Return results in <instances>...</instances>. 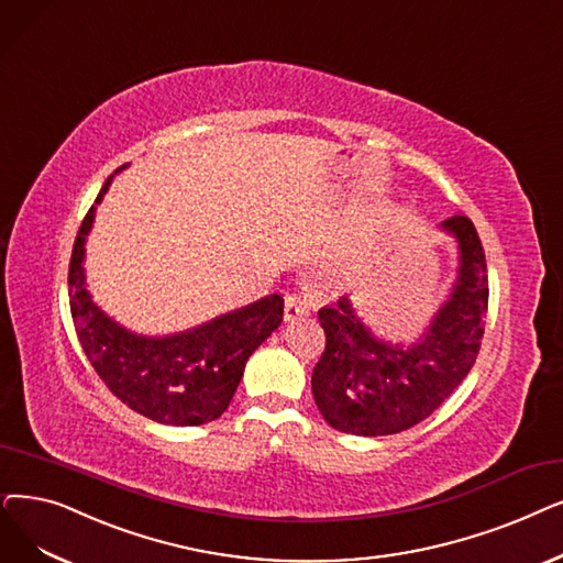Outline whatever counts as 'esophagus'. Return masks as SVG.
<instances>
[{"label": "esophagus", "instance_id": "obj_1", "mask_svg": "<svg viewBox=\"0 0 563 563\" xmlns=\"http://www.w3.org/2000/svg\"><path fill=\"white\" fill-rule=\"evenodd\" d=\"M308 314V301L301 295H287L285 297V322L301 320Z\"/></svg>", "mask_w": 563, "mask_h": 563}]
</instances>
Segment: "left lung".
<instances>
[{"instance_id": "left-lung-1", "label": "left lung", "mask_w": 563, "mask_h": 563, "mask_svg": "<svg viewBox=\"0 0 563 563\" xmlns=\"http://www.w3.org/2000/svg\"><path fill=\"white\" fill-rule=\"evenodd\" d=\"M439 230L457 243V276L417 340L375 335L350 297L317 312L327 347L312 371V396L331 428L361 437L413 428L476 363L487 312L485 253L467 216H451Z\"/></svg>"}]
</instances>
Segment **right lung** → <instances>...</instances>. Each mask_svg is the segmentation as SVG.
Here are the masks:
<instances>
[{"label": "right lung", "mask_w": 563, "mask_h": 563, "mask_svg": "<svg viewBox=\"0 0 563 563\" xmlns=\"http://www.w3.org/2000/svg\"><path fill=\"white\" fill-rule=\"evenodd\" d=\"M114 177V175H112ZM87 211L68 266L70 314L80 345L112 394L165 426H202L228 409L251 354L283 322V297L268 295L173 335H142L93 303L85 278V243L112 184Z\"/></svg>", "instance_id": "1"}]
</instances>
